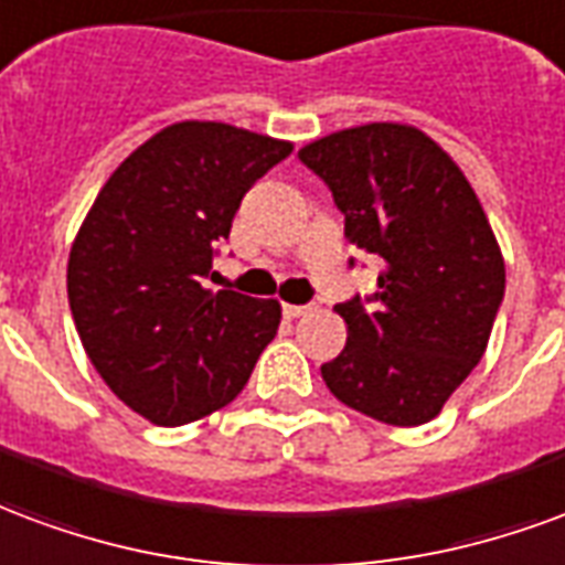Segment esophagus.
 <instances>
[{"label":"esophagus","mask_w":565,"mask_h":565,"mask_svg":"<svg viewBox=\"0 0 565 565\" xmlns=\"http://www.w3.org/2000/svg\"><path fill=\"white\" fill-rule=\"evenodd\" d=\"M312 310H316L312 303H286V307H282V312H286L288 319H300V316H307V312Z\"/></svg>","instance_id":"esophagus-1"}]
</instances>
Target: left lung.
Here are the masks:
<instances>
[{
    "label": "left lung",
    "instance_id": "obj_1",
    "mask_svg": "<svg viewBox=\"0 0 565 565\" xmlns=\"http://www.w3.org/2000/svg\"><path fill=\"white\" fill-rule=\"evenodd\" d=\"M298 156L331 189L349 243L385 262L373 298L337 303L349 340L322 364L324 385L376 422H430L491 340L505 291L491 222L455 159L415 126L367 122Z\"/></svg>",
    "mask_w": 565,
    "mask_h": 565
}]
</instances>
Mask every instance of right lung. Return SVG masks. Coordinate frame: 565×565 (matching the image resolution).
Segmentation results:
<instances>
[{"instance_id":"obj_1","label":"right lung","mask_w":565,"mask_h":565,"mask_svg":"<svg viewBox=\"0 0 565 565\" xmlns=\"http://www.w3.org/2000/svg\"><path fill=\"white\" fill-rule=\"evenodd\" d=\"M291 143L228 122L156 131L108 177L68 255V303L86 355L147 422L216 413L277 337V300L210 291L213 246Z\"/></svg>"}]
</instances>
